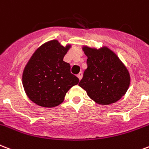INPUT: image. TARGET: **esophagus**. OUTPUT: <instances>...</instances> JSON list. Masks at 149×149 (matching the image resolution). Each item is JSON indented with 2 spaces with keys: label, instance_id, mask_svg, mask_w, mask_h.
<instances>
[{
  "label": "esophagus",
  "instance_id": "obj_1",
  "mask_svg": "<svg viewBox=\"0 0 149 149\" xmlns=\"http://www.w3.org/2000/svg\"><path fill=\"white\" fill-rule=\"evenodd\" d=\"M82 77H83L82 72H79V73H78V74H77V77L79 78V79H81Z\"/></svg>",
  "mask_w": 149,
  "mask_h": 149
}]
</instances>
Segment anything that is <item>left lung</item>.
<instances>
[{"label":"left lung","mask_w":149,"mask_h":149,"mask_svg":"<svg viewBox=\"0 0 149 149\" xmlns=\"http://www.w3.org/2000/svg\"><path fill=\"white\" fill-rule=\"evenodd\" d=\"M87 56V68L79 86L99 105H110L127 91L130 73L116 54L107 47L96 49L83 47Z\"/></svg>","instance_id":"8db88e82"}]
</instances>
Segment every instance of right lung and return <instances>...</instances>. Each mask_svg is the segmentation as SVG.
Segmentation results:
<instances>
[{"instance_id":"obj_1","label":"right lung","mask_w":149,"mask_h":149,"mask_svg":"<svg viewBox=\"0 0 149 149\" xmlns=\"http://www.w3.org/2000/svg\"><path fill=\"white\" fill-rule=\"evenodd\" d=\"M71 45L63 47L57 40L38 47L27 62L22 73L25 92L35 104L52 108L64 101L67 91L79 83L70 72V65L63 58Z\"/></svg>"}]
</instances>
